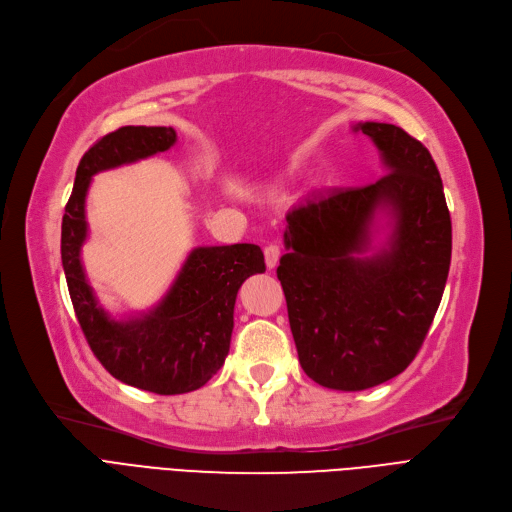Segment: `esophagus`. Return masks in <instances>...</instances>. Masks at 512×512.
Instances as JSON below:
<instances>
[{
    "instance_id": "1",
    "label": "esophagus",
    "mask_w": 512,
    "mask_h": 512,
    "mask_svg": "<svg viewBox=\"0 0 512 512\" xmlns=\"http://www.w3.org/2000/svg\"><path fill=\"white\" fill-rule=\"evenodd\" d=\"M263 255H265V265H268L270 270H274L278 265L280 255H282V249L278 247V244H270V247L263 249Z\"/></svg>"
}]
</instances>
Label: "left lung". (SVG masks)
<instances>
[{
    "instance_id": "left-lung-1",
    "label": "left lung",
    "mask_w": 512,
    "mask_h": 512,
    "mask_svg": "<svg viewBox=\"0 0 512 512\" xmlns=\"http://www.w3.org/2000/svg\"><path fill=\"white\" fill-rule=\"evenodd\" d=\"M353 131L379 148L387 173L364 188L314 192L288 211V253L276 270L301 368L339 391L376 387L410 366L452 259V221L431 152L391 123ZM379 216L390 232L372 250Z\"/></svg>"
}]
</instances>
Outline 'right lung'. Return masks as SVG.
<instances>
[{"label":"right lung","instance_id":"right-lung-1","mask_svg":"<svg viewBox=\"0 0 512 512\" xmlns=\"http://www.w3.org/2000/svg\"><path fill=\"white\" fill-rule=\"evenodd\" d=\"M175 140L173 127L144 125H127L100 138L79 161L60 240L75 316L94 355L121 383L159 395L201 389L224 366L238 288L249 276L265 272L257 244L198 247L167 295L146 314L115 320L100 307L81 263L87 188L96 173L165 152Z\"/></svg>","mask_w":512,"mask_h":512}]
</instances>
